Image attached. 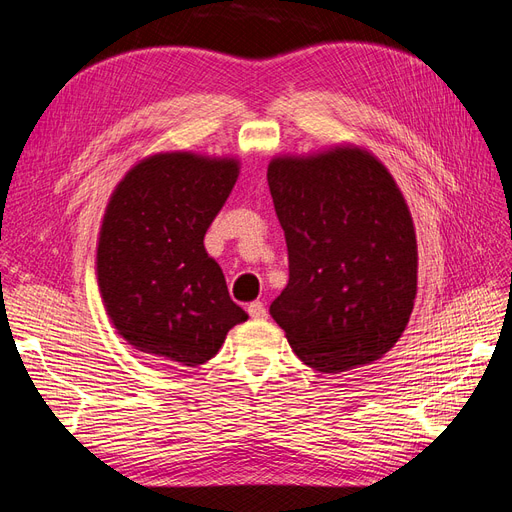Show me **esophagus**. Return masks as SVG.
<instances>
[{
    "label": "esophagus",
    "mask_w": 512,
    "mask_h": 512,
    "mask_svg": "<svg viewBox=\"0 0 512 512\" xmlns=\"http://www.w3.org/2000/svg\"><path fill=\"white\" fill-rule=\"evenodd\" d=\"M247 314H250L254 320H265L267 318V307H265V303L252 301L250 305H247Z\"/></svg>",
    "instance_id": "34e87169"
}]
</instances>
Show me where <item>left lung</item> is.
<instances>
[{
    "label": "left lung",
    "mask_w": 512,
    "mask_h": 512,
    "mask_svg": "<svg viewBox=\"0 0 512 512\" xmlns=\"http://www.w3.org/2000/svg\"><path fill=\"white\" fill-rule=\"evenodd\" d=\"M267 179L290 269L271 318L322 374L376 363L406 331L416 299V232L397 181L352 143L280 153Z\"/></svg>",
    "instance_id": "1"
}]
</instances>
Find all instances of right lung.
Returning <instances> with one entry per match:
<instances>
[{
  "mask_svg": "<svg viewBox=\"0 0 512 512\" xmlns=\"http://www.w3.org/2000/svg\"><path fill=\"white\" fill-rule=\"evenodd\" d=\"M237 156L160 151L115 185L98 232L96 275L108 320L160 361L196 367L247 320L205 232L235 188Z\"/></svg>",
  "mask_w": 512,
  "mask_h": 512,
  "instance_id": "obj_1",
  "label": "right lung"
}]
</instances>
